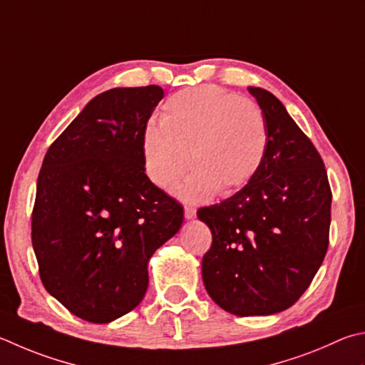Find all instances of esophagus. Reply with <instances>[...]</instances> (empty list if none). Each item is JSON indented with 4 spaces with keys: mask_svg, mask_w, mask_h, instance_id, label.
<instances>
[{
    "mask_svg": "<svg viewBox=\"0 0 365 365\" xmlns=\"http://www.w3.org/2000/svg\"><path fill=\"white\" fill-rule=\"evenodd\" d=\"M183 210H185V218H187V220H193L196 217V209L193 205H185Z\"/></svg>",
    "mask_w": 365,
    "mask_h": 365,
    "instance_id": "1",
    "label": "esophagus"
}]
</instances>
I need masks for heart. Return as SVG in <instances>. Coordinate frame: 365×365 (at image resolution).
Wrapping results in <instances>:
<instances>
[{"mask_svg":"<svg viewBox=\"0 0 365 365\" xmlns=\"http://www.w3.org/2000/svg\"><path fill=\"white\" fill-rule=\"evenodd\" d=\"M268 145L260 107L215 86L183 89L163 105L160 124L142 134V156L150 180L169 188L188 168L177 188L185 201L207 200L218 190L233 193L252 180Z\"/></svg>","mask_w":365,"mask_h":365,"instance_id":"obj_1","label":"heart"}]
</instances>
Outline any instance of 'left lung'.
<instances>
[{
  "instance_id": "obj_1",
  "label": "left lung",
  "mask_w": 365,
  "mask_h": 365,
  "mask_svg": "<svg viewBox=\"0 0 365 365\" xmlns=\"http://www.w3.org/2000/svg\"><path fill=\"white\" fill-rule=\"evenodd\" d=\"M249 92L267 123V151L236 195L197 210L212 233L202 282L228 313L268 316L292 307L322 264L332 193L322 158L281 101Z\"/></svg>"
}]
</instances>
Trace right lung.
<instances>
[{"label":"right lung","instance_id":"1","mask_svg":"<svg viewBox=\"0 0 365 365\" xmlns=\"http://www.w3.org/2000/svg\"><path fill=\"white\" fill-rule=\"evenodd\" d=\"M163 97L160 86L105 91L44 156L33 250L46 290L84 321L134 309L151 255L183 223L182 205L145 174L142 134Z\"/></svg>","mask_w":365,"mask_h":365}]
</instances>
